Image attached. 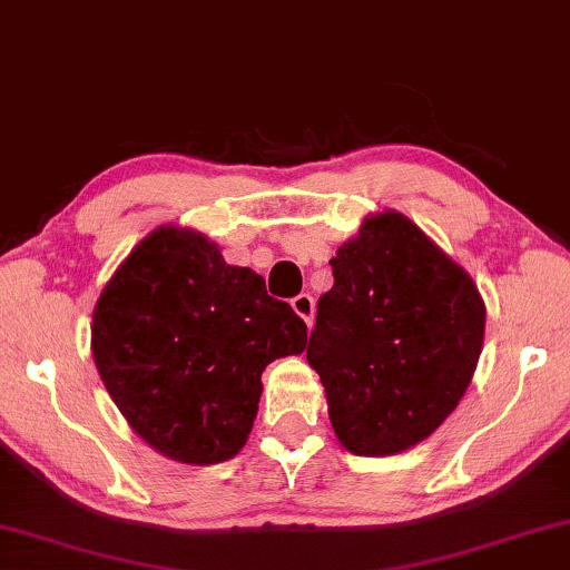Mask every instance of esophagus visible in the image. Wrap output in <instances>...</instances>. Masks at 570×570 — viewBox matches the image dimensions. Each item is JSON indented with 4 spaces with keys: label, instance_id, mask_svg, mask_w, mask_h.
Here are the masks:
<instances>
[{
    "label": "esophagus",
    "instance_id": "esophagus-1",
    "mask_svg": "<svg viewBox=\"0 0 570 570\" xmlns=\"http://www.w3.org/2000/svg\"><path fill=\"white\" fill-rule=\"evenodd\" d=\"M292 306H294V312L306 322V327H312L314 324V296H309V294L294 296Z\"/></svg>",
    "mask_w": 570,
    "mask_h": 570
}]
</instances>
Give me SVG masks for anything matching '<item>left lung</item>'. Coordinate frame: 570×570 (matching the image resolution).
Wrapping results in <instances>:
<instances>
[{
	"label": "left lung",
	"mask_w": 570,
	"mask_h": 570,
	"mask_svg": "<svg viewBox=\"0 0 570 570\" xmlns=\"http://www.w3.org/2000/svg\"><path fill=\"white\" fill-rule=\"evenodd\" d=\"M306 360L334 436L357 456L429 439L464 399L484 342L472 276L399 210L367 215L330 261Z\"/></svg>",
	"instance_id": "obj_1"
}]
</instances>
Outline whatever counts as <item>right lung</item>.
<instances>
[{
    "instance_id": "right-lung-1",
    "label": "right lung",
    "mask_w": 570,
    "mask_h": 570,
    "mask_svg": "<svg viewBox=\"0 0 570 570\" xmlns=\"http://www.w3.org/2000/svg\"><path fill=\"white\" fill-rule=\"evenodd\" d=\"M306 324L256 271L225 264L203 233L159 225L108 278L90 352L108 395L147 444L210 466L246 446L261 373L302 355Z\"/></svg>"
}]
</instances>
